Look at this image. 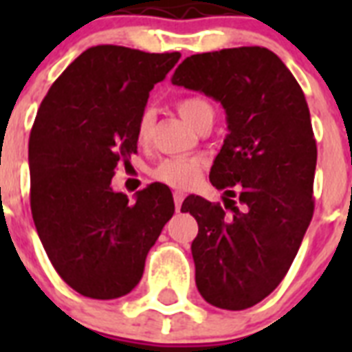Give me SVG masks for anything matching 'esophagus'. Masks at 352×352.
<instances>
[{
  "label": "esophagus",
  "mask_w": 352,
  "mask_h": 352,
  "mask_svg": "<svg viewBox=\"0 0 352 352\" xmlns=\"http://www.w3.org/2000/svg\"><path fill=\"white\" fill-rule=\"evenodd\" d=\"M173 201H175V208H177V212H179V210H181L182 201H184V193H182V192L173 193Z\"/></svg>",
  "instance_id": "esophagus-1"
}]
</instances>
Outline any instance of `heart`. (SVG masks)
<instances>
[{"label": "heart", "instance_id": "obj_1", "mask_svg": "<svg viewBox=\"0 0 352 352\" xmlns=\"http://www.w3.org/2000/svg\"><path fill=\"white\" fill-rule=\"evenodd\" d=\"M177 111L192 127L199 129L206 122H214V107L201 96H186L177 102ZM153 127V115L144 111L137 122V140L138 144H146L151 137ZM203 171V160L197 157H171L162 160L153 170V177L159 182H164L168 186L184 190L190 188L197 181Z\"/></svg>", "mask_w": 352, "mask_h": 352}]
</instances>
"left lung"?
<instances>
[{
    "mask_svg": "<svg viewBox=\"0 0 352 352\" xmlns=\"http://www.w3.org/2000/svg\"><path fill=\"white\" fill-rule=\"evenodd\" d=\"M171 84L225 107L228 135L210 182L225 192L231 214L199 195L184 199L181 212L199 225L192 256L201 296L210 305L243 311L281 283L314 214L318 149L305 95L265 47L193 54Z\"/></svg>",
    "mask_w": 352,
    "mask_h": 352,
    "instance_id": "8db88e82",
    "label": "left lung"
}]
</instances>
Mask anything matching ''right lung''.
<instances>
[{
  "label": "right lung",
  "mask_w": 352,
  "mask_h": 352,
  "mask_svg": "<svg viewBox=\"0 0 352 352\" xmlns=\"http://www.w3.org/2000/svg\"><path fill=\"white\" fill-rule=\"evenodd\" d=\"M179 58L91 47L38 109L29 138L32 219L52 267L82 296L115 300L131 292L175 212L166 184H149L129 203L113 192L111 179L137 153L135 131L149 91Z\"/></svg>",
  "instance_id": "1"
}]
</instances>
